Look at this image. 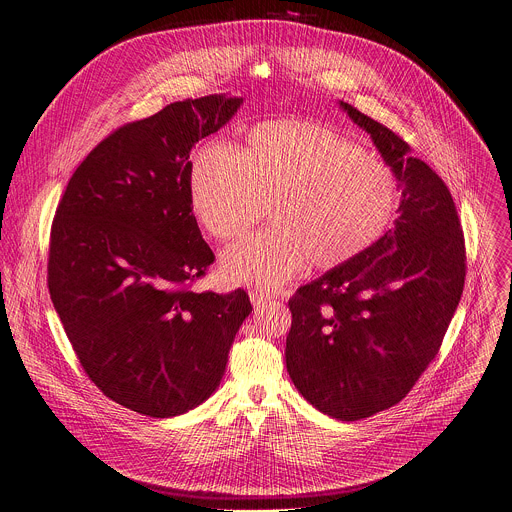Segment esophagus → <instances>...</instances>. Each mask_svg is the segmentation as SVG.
<instances>
[{
    "label": "esophagus",
    "instance_id": "1",
    "mask_svg": "<svg viewBox=\"0 0 512 512\" xmlns=\"http://www.w3.org/2000/svg\"><path fill=\"white\" fill-rule=\"evenodd\" d=\"M249 298H251V302H253V306H263L265 302H269V300H275L277 296L275 294H271V291H263V289H251L249 291Z\"/></svg>",
    "mask_w": 512,
    "mask_h": 512
}]
</instances>
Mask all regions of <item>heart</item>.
I'll return each instance as SVG.
<instances>
[{"mask_svg":"<svg viewBox=\"0 0 512 512\" xmlns=\"http://www.w3.org/2000/svg\"><path fill=\"white\" fill-rule=\"evenodd\" d=\"M403 190L383 160L348 135L314 121L251 127L241 154L208 141L190 166V202L218 241L255 227L267 206L273 229L231 247L221 261L233 285L277 287L314 267L338 269L393 229Z\"/></svg>","mask_w":512,"mask_h":512,"instance_id":"obj_1","label":"heart"}]
</instances>
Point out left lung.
<instances>
[{
    "label": "left lung",
    "mask_w": 512,
    "mask_h": 512,
    "mask_svg": "<svg viewBox=\"0 0 512 512\" xmlns=\"http://www.w3.org/2000/svg\"><path fill=\"white\" fill-rule=\"evenodd\" d=\"M401 182L395 227L289 298L287 373L318 411L356 421L397 405L440 352L460 304L466 247L454 198L405 139L340 101Z\"/></svg>",
    "instance_id": "obj_1"
}]
</instances>
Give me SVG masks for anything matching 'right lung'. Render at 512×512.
<instances>
[{"label":"right lung","instance_id":"add662e5","mask_svg":"<svg viewBox=\"0 0 512 512\" xmlns=\"http://www.w3.org/2000/svg\"><path fill=\"white\" fill-rule=\"evenodd\" d=\"M241 97L176 101L105 137L68 180L48 289L89 379L148 417L182 415L221 385L253 306L245 289H190L214 253L190 202V152Z\"/></svg>","mask_w":512,"mask_h":512}]
</instances>
